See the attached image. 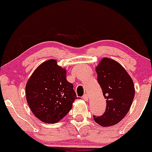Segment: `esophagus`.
Instances as JSON below:
<instances>
[{"instance_id":"1","label":"esophagus","mask_w":152,"mask_h":152,"mask_svg":"<svg viewBox=\"0 0 152 152\" xmlns=\"http://www.w3.org/2000/svg\"><path fill=\"white\" fill-rule=\"evenodd\" d=\"M82 98H83V99H84L85 101H87L88 99H89V96H88L87 94H84V96H82Z\"/></svg>"}]
</instances>
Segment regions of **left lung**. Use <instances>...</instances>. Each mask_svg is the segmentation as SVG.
<instances>
[{
	"mask_svg": "<svg viewBox=\"0 0 152 152\" xmlns=\"http://www.w3.org/2000/svg\"><path fill=\"white\" fill-rule=\"evenodd\" d=\"M97 81L106 99L105 112L94 120L103 127L122 121L132 104L135 96L133 81L124 68L113 59L104 58L96 67Z\"/></svg>",
	"mask_w": 152,
	"mask_h": 152,
	"instance_id": "8db88e82",
	"label": "left lung"
}]
</instances>
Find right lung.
I'll list each match as a JSON object with an SVG mask.
<instances>
[{
  "mask_svg": "<svg viewBox=\"0 0 152 152\" xmlns=\"http://www.w3.org/2000/svg\"><path fill=\"white\" fill-rule=\"evenodd\" d=\"M26 96L34 116L46 123L63 119L77 99L73 84L66 79V70L54 59L45 61L33 72L26 83Z\"/></svg>",
  "mask_w": 152,
  "mask_h": 152,
  "instance_id": "1",
  "label": "right lung"
}]
</instances>
